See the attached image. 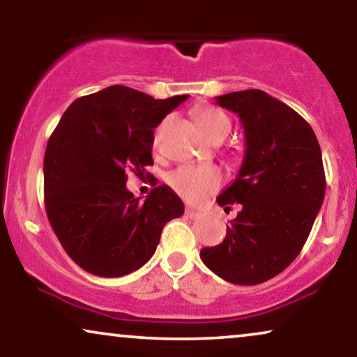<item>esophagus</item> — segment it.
<instances>
[{"label": "esophagus", "instance_id": "34e87169", "mask_svg": "<svg viewBox=\"0 0 357 357\" xmlns=\"http://www.w3.org/2000/svg\"><path fill=\"white\" fill-rule=\"evenodd\" d=\"M185 214H187V218H190V219H198L199 216H202V213H199L198 209H193V208L185 209Z\"/></svg>", "mask_w": 357, "mask_h": 357}]
</instances>
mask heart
<instances>
[{"mask_svg": "<svg viewBox=\"0 0 357 357\" xmlns=\"http://www.w3.org/2000/svg\"><path fill=\"white\" fill-rule=\"evenodd\" d=\"M195 120L209 139L226 138L231 131L229 116L214 107H203L195 112ZM160 128L155 131L154 144L159 143ZM167 182L175 192L190 203H199L216 192L222 183V172L218 167H195L182 165L170 172Z\"/></svg>", "mask_w": 357, "mask_h": 357, "instance_id": "heart-1", "label": "heart"}]
</instances>
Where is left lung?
<instances>
[{
	"label": "left lung",
	"instance_id": "left-lung-1",
	"mask_svg": "<svg viewBox=\"0 0 357 357\" xmlns=\"http://www.w3.org/2000/svg\"><path fill=\"white\" fill-rule=\"evenodd\" d=\"M245 131V158L219 206L242 204L226 238L202 248L204 265L232 284L253 286L286 270L309 237L325 198V170L312 126L260 89L216 97Z\"/></svg>",
	"mask_w": 357,
	"mask_h": 357
}]
</instances>
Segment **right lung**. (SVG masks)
<instances>
[{"label":"right lung","mask_w":357,"mask_h":357,"mask_svg":"<svg viewBox=\"0 0 357 357\" xmlns=\"http://www.w3.org/2000/svg\"><path fill=\"white\" fill-rule=\"evenodd\" d=\"M187 97L154 99L110 86L73 102L48 139V221L71 260L91 275L136 271L154 255L165 224L183 214L182 199L167 185L139 203L125 183L126 170L141 177L153 165V130Z\"/></svg>","instance_id":"add662e5"}]
</instances>
